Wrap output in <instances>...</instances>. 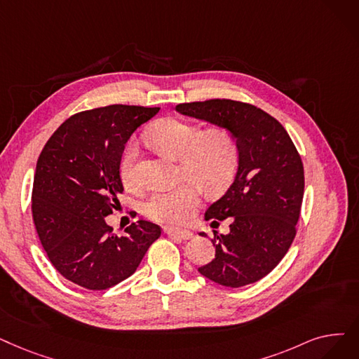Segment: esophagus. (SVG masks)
<instances>
[{
  "mask_svg": "<svg viewBox=\"0 0 359 359\" xmlns=\"http://www.w3.org/2000/svg\"><path fill=\"white\" fill-rule=\"evenodd\" d=\"M164 233L167 236H173V238H179V239H184L188 241L194 236V233L189 230L184 229H175V227H164Z\"/></svg>",
  "mask_w": 359,
  "mask_h": 359,
  "instance_id": "esophagus-1",
  "label": "esophagus"
}]
</instances>
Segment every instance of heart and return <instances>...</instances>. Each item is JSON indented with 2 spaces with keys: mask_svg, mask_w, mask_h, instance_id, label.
Instances as JSON below:
<instances>
[{
  "mask_svg": "<svg viewBox=\"0 0 359 359\" xmlns=\"http://www.w3.org/2000/svg\"><path fill=\"white\" fill-rule=\"evenodd\" d=\"M155 149L179 160L180 179H188L170 191L154 192L145 202L148 218L161 223H183L194 214L201 199V188L210 195L224 192L236 176L241 149L236 136L226 128L202 132L194 123L167 117L155 121L147 132ZM137 149L129 145L120 164L126 186L136 183Z\"/></svg>",
  "mask_w": 359,
  "mask_h": 359,
  "instance_id": "obj_1",
  "label": "heart"
}]
</instances>
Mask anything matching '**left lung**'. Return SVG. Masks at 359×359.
Instances as JSON below:
<instances>
[{"mask_svg":"<svg viewBox=\"0 0 359 359\" xmlns=\"http://www.w3.org/2000/svg\"><path fill=\"white\" fill-rule=\"evenodd\" d=\"M176 110L229 129L241 149L235 180L205 211V220H227L230 231L214 230L215 258L198 271L226 287L255 283L276 269L294 239L305 186L301 155L282 124L255 105L208 100Z\"/></svg>","mask_w":359,"mask_h":359,"instance_id":"left-lung-1","label":"left lung"}]
</instances>
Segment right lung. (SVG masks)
<instances>
[{"label": "right lung", "instance_id": "add662e5", "mask_svg": "<svg viewBox=\"0 0 359 359\" xmlns=\"http://www.w3.org/2000/svg\"><path fill=\"white\" fill-rule=\"evenodd\" d=\"M160 108L114 104L67 118L45 144L34 177L32 215L55 270L74 285L105 290L130 277L160 226L139 220L117 236L105 217L123 192L120 163L130 135Z\"/></svg>", "mask_w": 359, "mask_h": 359}]
</instances>
